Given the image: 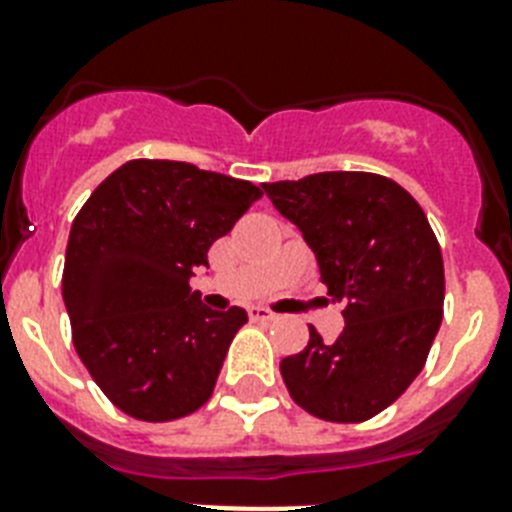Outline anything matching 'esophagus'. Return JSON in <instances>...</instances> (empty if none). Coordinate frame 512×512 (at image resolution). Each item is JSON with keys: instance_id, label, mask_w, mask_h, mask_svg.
Listing matches in <instances>:
<instances>
[{"instance_id": "esophagus-1", "label": "esophagus", "mask_w": 512, "mask_h": 512, "mask_svg": "<svg viewBox=\"0 0 512 512\" xmlns=\"http://www.w3.org/2000/svg\"><path fill=\"white\" fill-rule=\"evenodd\" d=\"M249 319L252 321H276V313H271L268 308H263V305H252V308H249Z\"/></svg>"}]
</instances>
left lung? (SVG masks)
Instances as JSON below:
<instances>
[{"mask_svg": "<svg viewBox=\"0 0 512 512\" xmlns=\"http://www.w3.org/2000/svg\"><path fill=\"white\" fill-rule=\"evenodd\" d=\"M319 260L345 329L324 342L311 327L281 361L289 396L327 422H364L404 393L428 361L444 319V257L412 193L374 172H319L263 183Z\"/></svg>", "mask_w": 512, "mask_h": 512, "instance_id": "1", "label": "left lung"}]
</instances>
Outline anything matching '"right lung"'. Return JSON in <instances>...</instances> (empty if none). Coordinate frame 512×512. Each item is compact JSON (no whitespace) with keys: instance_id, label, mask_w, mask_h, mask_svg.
<instances>
[{"instance_id":"obj_1","label":"right lung","mask_w":512,"mask_h":512,"mask_svg":"<svg viewBox=\"0 0 512 512\" xmlns=\"http://www.w3.org/2000/svg\"><path fill=\"white\" fill-rule=\"evenodd\" d=\"M263 196L249 180L185 162L132 159L74 217L63 303L74 348L108 401L143 422L204 406L247 311H212L196 268Z\"/></svg>"}]
</instances>
